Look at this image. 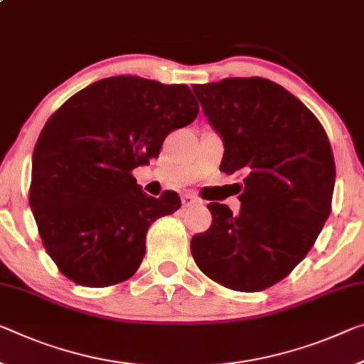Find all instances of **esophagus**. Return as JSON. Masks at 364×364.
<instances>
[{
  "mask_svg": "<svg viewBox=\"0 0 364 364\" xmlns=\"http://www.w3.org/2000/svg\"><path fill=\"white\" fill-rule=\"evenodd\" d=\"M183 207H191L194 204H199V199L194 198V196H183Z\"/></svg>",
  "mask_w": 364,
  "mask_h": 364,
  "instance_id": "esophagus-1",
  "label": "esophagus"
}]
</instances>
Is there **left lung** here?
Instances as JSON below:
<instances>
[{
  "label": "left lung",
  "instance_id": "1",
  "mask_svg": "<svg viewBox=\"0 0 364 364\" xmlns=\"http://www.w3.org/2000/svg\"><path fill=\"white\" fill-rule=\"evenodd\" d=\"M223 139L220 171L243 176L241 209L210 203L212 225L191 240L198 267L236 291H261L303 261L331 215L336 161L313 112L264 77L194 84Z\"/></svg>",
  "mask_w": 364,
  "mask_h": 364
}]
</instances>
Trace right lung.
Returning <instances> with one entry per match:
<instances>
[{
    "label": "right lung",
    "mask_w": 364,
    "mask_h": 364,
    "mask_svg": "<svg viewBox=\"0 0 364 364\" xmlns=\"http://www.w3.org/2000/svg\"><path fill=\"white\" fill-rule=\"evenodd\" d=\"M198 113L188 85L114 76L51 114L33 149L28 203L63 275L102 288L136 274L149 227L180 209L181 199L175 191L147 196L132 170L159 159L165 137Z\"/></svg>",
    "instance_id": "1"
}]
</instances>
